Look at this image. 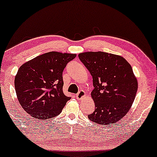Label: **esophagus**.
<instances>
[{
    "mask_svg": "<svg viewBox=\"0 0 157 157\" xmlns=\"http://www.w3.org/2000/svg\"><path fill=\"white\" fill-rule=\"evenodd\" d=\"M85 96H86V92L84 91H83V90H81V91H79L78 93L76 94V97L78 98V99H81V98L84 97Z\"/></svg>",
    "mask_w": 157,
    "mask_h": 157,
    "instance_id": "obj_1",
    "label": "esophagus"
}]
</instances>
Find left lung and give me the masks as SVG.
Listing matches in <instances>:
<instances>
[{
  "mask_svg": "<svg viewBox=\"0 0 157 157\" xmlns=\"http://www.w3.org/2000/svg\"><path fill=\"white\" fill-rule=\"evenodd\" d=\"M78 58L93 78L95 111L89 119L107 126L119 121L130 110L138 89L132 66L121 56L102 51L81 53Z\"/></svg>",
  "mask_w": 157,
  "mask_h": 157,
  "instance_id": "8db88e82",
  "label": "left lung"
}]
</instances>
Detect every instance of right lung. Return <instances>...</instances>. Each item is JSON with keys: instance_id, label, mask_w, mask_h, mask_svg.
<instances>
[{"instance_id": "right-lung-1", "label": "right lung", "mask_w": 157, "mask_h": 157, "mask_svg": "<svg viewBox=\"0 0 157 157\" xmlns=\"http://www.w3.org/2000/svg\"><path fill=\"white\" fill-rule=\"evenodd\" d=\"M76 56L72 53L51 51L34 58L19 68L15 89L21 106L36 119L56 117L70 97L63 92V71Z\"/></svg>"}]
</instances>
